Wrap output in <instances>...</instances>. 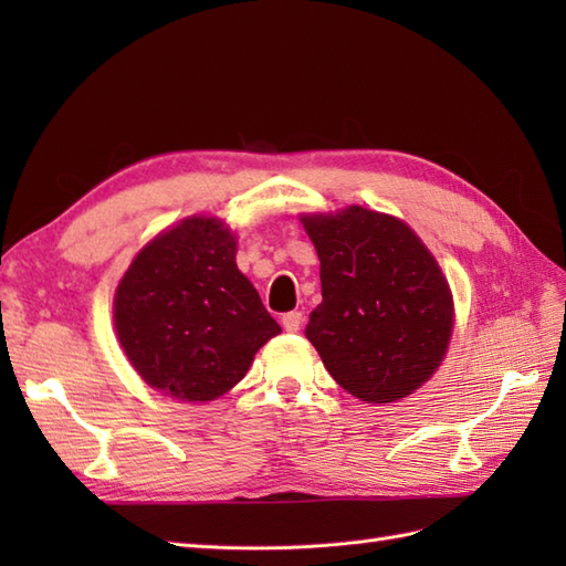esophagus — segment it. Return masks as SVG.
Segmentation results:
<instances>
[{
  "label": "esophagus",
  "instance_id": "1",
  "mask_svg": "<svg viewBox=\"0 0 566 566\" xmlns=\"http://www.w3.org/2000/svg\"><path fill=\"white\" fill-rule=\"evenodd\" d=\"M302 323H304L302 311H290V314L282 316V326L286 333H296L298 328H302Z\"/></svg>",
  "mask_w": 566,
  "mask_h": 566
}]
</instances>
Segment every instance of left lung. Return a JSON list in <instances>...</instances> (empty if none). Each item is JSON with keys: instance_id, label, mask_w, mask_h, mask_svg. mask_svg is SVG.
I'll use <instances>...</instances> for the list:
<instances>
[{"instance_id": "8db88e82", "label": "left lung", "mask_w": 566, "mask_h": 566, "mask_svg": "<svg viewBox=\"0 0 566 566\" xmlns=\"http://www.w3.org/2000/svg\"><path fill=\"white\" fill-rule=\"evenodd\" d=\"M302 221L323 290L306 338L357 399H403L436 371L450 343L452 296L436 258L406 223L363 207Z\"/></svg>"}]
</instances>
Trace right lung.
<instances>
[{
  "instance_id": "1",
  "label": "right lung",
  "mask_w": 566,
  "mask_h": 566,
  "mask_svg": "<svg viewBox=\"0 0 566 566\" xmlns=\"http://www.w3.org/2000/svg\"><path fill=\"white\" fill-rule=\"evenodd\" d=\"M114 323L138 375L182 401L233 389L282 331L213 219H187L138 252L116 290Z\"/></svg>"
}]
</instances>
